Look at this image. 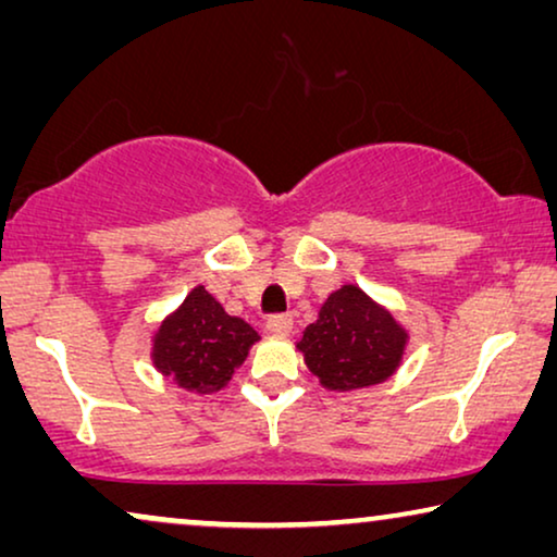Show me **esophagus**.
I'll list each match as a JSON object with an SVG mask.
<instances>
[{
  "label": "esophagus",
  "mask_w": 557,
  "mask_h": 557,
  "mask_svg": "<svg viewBox=\"0 0 557 557\" xmlns=\"http://www.w3.org/2000/svg\"><path fill=\"white\" fill-rule=\"evenodd\" d=\"M265 326H269V332H273V334H288L294 326V319L288 314H273V317H269Z\"/></svg>",
  "instance_id": "1"
}]
</instances>
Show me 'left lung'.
<instances>
[{
	"label": "left lung",
	"instance_id": "obj_1",
	"mask_svg": "<svg viewBox=\"0 0 557 557\" xmlns=\"http://www.w3.org/2000/svg\"><path fill=\"white\" fill-rule=\"evenodd\" d=\"M408 334L387 309L352 284L337 288L296 347L330 391L377 385L398 368Z\"/></svg>",
	"mask_w": 557,
	"mask_h": 557
}]
</instances>
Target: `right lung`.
<instances>
[{
  "label": "right lung",
  "instance_id": "right-lung-1",
  "mask_svg": "<svg viewBox=\"0 0 557 557\" xmlns=\"http://www.w3.org/2000/svg\"><path fill=\"white\" fill-rule=\"evenodd\" d=\"M256 339L253 326L227 314L205 286H195L182 307L159 324L151 360L180 387L212 393L231 380Z\"/></svg>",
  "mask_w": 557,
  "mask_h": 557
}]
</instances>
